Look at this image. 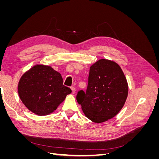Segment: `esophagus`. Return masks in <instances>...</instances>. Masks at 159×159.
Instances as JSON below:
<instances>
[{
	"label": "esophagus",
	"instance_id": "34e87169",
	"mask_svg": "<svg viewBox=\"0 0 159 159\" xmlns=\"http://www.w3.org/2000/svg\"><path fill=\"white\" fill-rule=\"evenodd\" d=\"M71 93L72 94H74L75 93V89L74 88V87H71Z\"/></svg>",
	"mask_w": 159,
	"mask_h": 159
}]
</instances>
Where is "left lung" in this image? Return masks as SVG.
<instances>
[{
    "label": "left lung",
    "instance_id": "obj_1",
    "mask_svg": "<svg viewBox=\"0 0 159 159\" xmlns=\"http://www.w3.org/2000/svg\"><path fill=\"white\" fill-rule=\"evenodd\" d=\"M128 91L127 79L119 65L100 59L90 66L86 92L79 91L76 99L85 116L100 123L118 114L126 102Z\"/></svg>",
    "mask_w": 159,
    "mask_h": 159
}]
</instances>
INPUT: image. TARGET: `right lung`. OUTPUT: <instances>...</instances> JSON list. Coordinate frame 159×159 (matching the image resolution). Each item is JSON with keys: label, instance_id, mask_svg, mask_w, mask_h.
<instances>
[{"label": "right lung", "instance_id": "right-lung-1", "mask_svg": "<svg viewBox=\"0 0 159 159\" xmlns=\"http://www.w3.org/2000/svg\"><path fill=\"white\" fill-rule=\"evenodd\" d=\"M59 72L50 66L36 64L26 71L18 84L19 98L31 112L45 116L54 111L70 94Z\"/></svg>", "mask_w": 159, "mask_h": 159}]
</instances>
